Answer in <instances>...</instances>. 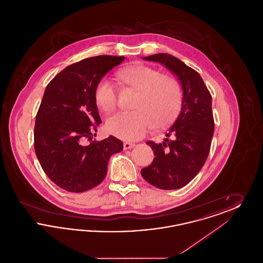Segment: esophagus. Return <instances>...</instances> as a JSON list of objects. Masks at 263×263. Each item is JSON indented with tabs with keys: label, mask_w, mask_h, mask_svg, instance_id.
<instances>
[{
	"label": "esophagus",
	"mask_w": 263,
	"mask_h": 263,
	"mask_svg": "<svg viewBox=\"0 0 263 263\" xmlns=\"http://www.w3.org/2000/svg\"><path fill=\"white\" fill-rule=\"evenodd\" d=\"M134 146H135L134 143H130V142H124V143H123V148H124V150L131 149V148H133Z\"/></svg>",
	"instance_id": "34e87169"
}]
</instances>
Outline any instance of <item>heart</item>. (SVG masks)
<instances>
[{"mask_svg": "<svg viewBox=\"0 0 263 263\" xmlns=\"http://www.w3.org/2000/svg\"><path fill=\"white\" fill-rule=\"evenodd\" d=\"M120 81L138 91L132 111H119L105 122V130L115 137L132 141L146 135L153 126L171 123L179 112L182 102L180 83L172 76L146 65L122 69ZM95 102L103 113L112 111L117 103V90L112 83L101 79L95 89Z\"/></svg>", "mask_w": 263, "mask_h": 263, "instance_id": "obj_1", "label": "heart"}]
</instances>
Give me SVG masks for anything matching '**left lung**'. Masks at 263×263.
Instances as JSON below:
<instances>
[{"instance_id":"8db88e82","label":"left lung","mask_w":263,"mask_h":263,"mask_svg":"<svg viewBox=\"0 0 263 263\" xmlns=\"http://www.w3.org/2000/svg\"><path fill=\"white\" fill-rule=\"evenodd\" d=\"M163 64L178 77L182 108L163 143L147 144L154 152L149 166L141 175L150 184L164 190L183 187L200 172L210 152L214 134L212 97L200 75L179 59L165 53L144 58Z\"/></svg>"}]
</instances>
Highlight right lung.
<instances>
[{
  "label": "right lung",
  "instance_id": "right-lung-1",
  "mask_svg": "<svg viewBox=\"0 0 263 263\" xmlns=\"http://www.w3.org/2000/svg\"><path fill=\"white\" fill-rule=\"evenodd\" d=\"M123 60L110 55L84 59L66 67L45 88L35 118L34 150L44 173L66 191L98 186L109 158L123 150V143L111 135L92 140L101 123L95 89Z\"/></svg>",
  "mask_w": 263,
  "mask_h": 263
}]
</instances>
